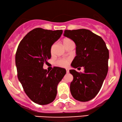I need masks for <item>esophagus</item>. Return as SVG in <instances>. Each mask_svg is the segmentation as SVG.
Instances as JSON below:
<instances>
[{"label": "esophagus", "instance_id": "esophagus-1", "mask_svg": "<svg viewBox=\"0 0 122 122\" xmlns=\"http://www.w3.org/2000/svg\"><path fill=\"white\" fill-rule=\"evenodd\" d=\"M66 72L67 73H69V69L68 68H66Z\"/></svg>", "mask_w": 122, "mask_h": 122}]
</instances>
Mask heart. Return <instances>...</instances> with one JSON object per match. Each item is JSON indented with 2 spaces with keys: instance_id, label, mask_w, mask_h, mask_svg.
Listing matches in <instances>:
<instances>
[{
  "instance_id": "heart-1",
  "label": "heart",
  "mask_w": 122,
  "mask_h": 122,
  "mask_svg": "<svg viewBox=\"0 0 122 122\" xmlns=\"http://www.w3.org/2000/svg\"><path fill=\"white\" fill-rule=\"evenodd\" d=\"M71 42H72V41L70 40V39H65L63 41V44L65 46L67 45L68 44L71 43ZM54 45H53L51 46V52H52L53 48H54ZM68 62H69V60L68 59H60L59 60H57L56 62V63L59 66H62V67H66L68 65Z\"/></svg>"
}]
</instances>
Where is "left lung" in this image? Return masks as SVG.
Here are the masks:
<instances>
[{
	"label": "left lung",
	"mask_w": 122,
	"mask_h": 122,
	"mask_svg": "<svg viewBox=\"0 0 122 122\" xmlns=\"http://www.w3.org/2000/svg\"><path fill=\"white\" fill-rule=\"evenodd\" d=\"M63 35L76 45V56L71 66L85 69L83 73L70 70L73 77L70 91L75 99L87 102L97 95L107 76L109 51L102 37L89 30H65Z\"/></svg>",
	"instance_id": "left-lung-1"
}]
</instances>
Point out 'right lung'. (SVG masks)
I'll list each match as a JSON object with an SVG mask.
<instances>
[{"label": "right lung", "instance_id": "obj_1", "mask_svg": "<svg viewBox=\"0 0 122 122\" xmlns=\"http://www.w3.org/2000/svg\"><path fill=\"white\" fill-rule=\"evenodd\" d=\"M62 30L34 29L19 44L15 55L18 77L32 101L40 105L51 103L57 95V86L66 74L65 68L54 67L51 71L43 68L51 58V47Z\"/></svg>", "mask_w": 122, "mask_h": 122}]
</instances>
